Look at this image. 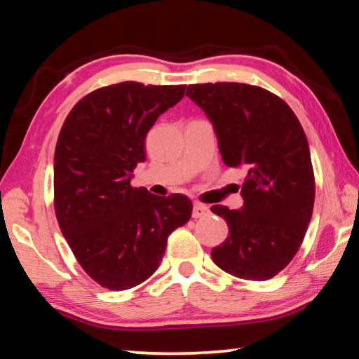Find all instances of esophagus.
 I'll return each mask as SVG.
<instances>
[{"label": "esophagus", "instance_id": "1", "mask_svg": "<svg viewBox=\"0 0 359 359\" xmlns=\"http://www.w3.org/2000/svg\"><path fill=\"white\" fill-rule=\"evenodd\" d=\"M209 214V208L203 203L193 204V218H203Z\"/></svg>", "mask_w": 359, "mask_h": 359}]
</instances>
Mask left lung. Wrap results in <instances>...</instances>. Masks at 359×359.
<instances>
[{"mask_svg": "<svg viewBox=\"0 0 359 359\" xmlns=\"http://www.w3.org/2000/svg\"><path fill=\"white\" fill-rule=\"evenodd\" d=\"M187 95L214 125L224 165L247 172L242 209L210 208L229 228L212 259L244 280L272 278L299 250L312 218L315 179L306 133L287 102L255 85L196 83Z\"/></svg>", "mask_w": 359, "mask_h": 359, "instance_id": "1", "label": "left lung"}]
</instances>
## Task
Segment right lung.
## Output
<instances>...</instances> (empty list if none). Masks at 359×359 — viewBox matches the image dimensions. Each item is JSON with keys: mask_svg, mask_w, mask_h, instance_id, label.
I'll use <instances>...</instances> for the list:
<instances>
[{"mask_svg": "<svg viewBox=\"0 0 359 359\" xmlns=\"http://www.w3.org/2000/svg\"><path fill=\"white\" fill-rule=\"evenodd\" d=\"M187 85L121 82L88 93L71 109L53 158L60 229L82 269L121 291L154 274L168 238L191 217L184 194L155 196L131 185L145 161V136L184 98Z\"/></svg>", "mask_w": 359, "mask_h": 359, "instance_id": "add662e5", "label": "right lung"}]
</instances>
